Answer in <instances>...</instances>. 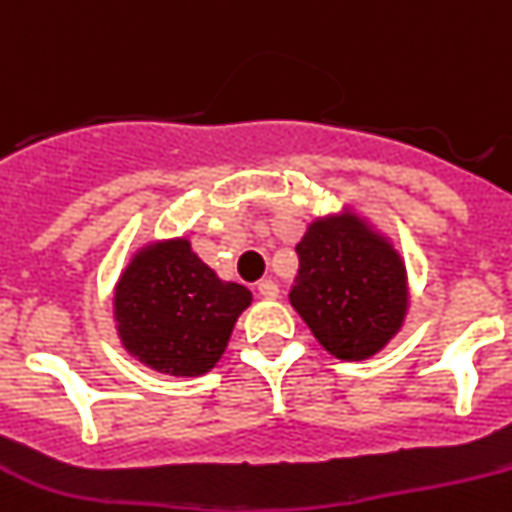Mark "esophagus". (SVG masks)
I'll use <instances>...</instances> for the list:
<instances>
[{
  "label": "esophagus",
  "instance_id": "1",
  "mask_svg": "<svg viewBox=\"0 0 512 512\" xmlns=\"http://www.w3.org/2000/svg\"><path fill=\"white\" fill-rule=\"evenodd\" d=\"M257 293H260L262 298L272 300V298H278L280 288H278V283H275V280L265 278V280H260V283H257Z\"/></svg>",
  "mask_w": 512,
  "mask_h": 512
}]
</instances>
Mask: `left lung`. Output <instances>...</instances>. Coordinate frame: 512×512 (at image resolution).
Instances as JSON below:
<instances>
[{"label":"left lung","mask_w":512,"mask_h":512,"mask_svg":"<svg viewBox=\"0 0 512 512\" xmlns=\"http://www.w3.org/2000/svg\"><path fill=\"white\" fill-rule=\"evenodd\" d=\"M290 303L328 353L364 361L399 333L409 308L399 252L356 214L318 219L300 245Z\"/></svg>","instance_id":"left-lung-1"}]
</instances>
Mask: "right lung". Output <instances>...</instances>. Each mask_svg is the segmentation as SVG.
I'll return each instance as SVG.
<instances>
[{"mask_svg": "<svg viewBox=\"0 0 512 512\" xmlns=\"http://www.w3.org/2000/svg\"><path fill=\"white\" fill-rule=\"evenodd\" d=\"M245 285L222 283L189 240L148 245L116 285V323L123 348L141 364L171 376L214 369L242 310Z\"/></svg>", "mask_w": 512, "mask_h": 512, "instance_id": "add662e5", "label": "right lung"}]
</instances>
